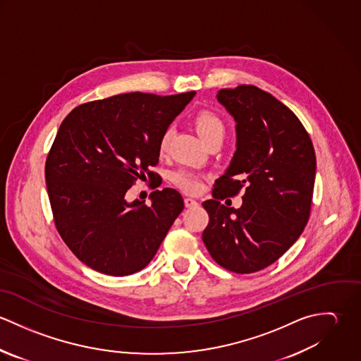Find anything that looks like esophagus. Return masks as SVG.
<instances>
[{
	"label": "esophagus",
	"mask_w": 361,
	"mask_h": 361,
	"mask_svg": "<svg viewBox=\"0 0 361 361\" xmlns=\"http://www.w3.org/2000/svg\"><path fill=\"white\" fill-rule=\"evenodd\" d=\"M185 206L188 207V208H192V207L199 206V203H197V200H195V199L186 197V199H185Z\"/></svg>",
	"instance_id": "obj_1"
}]
</instances>
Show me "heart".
<instances>
[{
  "instance_id": "obj_1",
  "label": "heart",
  "mask_w": 361,
  "mask_h": 361,
  "mask_svg": "<svg viewBox=\"0 0 361 361\" xmlns=\"http://www.w3.org/2000/svg\"><path fill=\"white\" fill-rule=\"evenodd\" d=\"M193 125L196 130L199 132L200 137L208 143L212 139H224L225 135V123L224 121L212 111L209 109H202L193 116ZM169 142H171V130L166 129L158 143V153L161 155L165 154L169 149ZM172 182L175 186L179 189L188 192V193H197L203 188V178L200 173H197L193 169L189 168H182L178 169L172 173Z\"/></svg>"
}]
</instances>
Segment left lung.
Returning <instances> with one entry per match:
<instances>
[{
  "label": "left lung",
  "mask_w": 361,
  "mask_h": 361,
  "mask_svg": "<svg viewBox=\"0 0 361 361\" xmlns=\"http://www.w3.org/2000/svg\"><path fill=\"white\" fill-rule=\"evenodd\" d=\"M218 102L236 121V152L215 180L203 232L221 267L252 274L275 262L302 235L311 211L315 153L307 130L285 104L253 85L222 89ZM244 190L240 209L220 204Z\"/></svg>",
  "instance_id": "left-lung-1"
}]
</instances>
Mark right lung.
Returning a JSON list of instances; mask_svg holds the SVG:
<instances>
[{
    "mask_svg": "<svg viewBox=\"0 0 361 361\" xmlns=\"http://www.w3.org/2000/svg\"><path fill=\"white\" fill-rule=\"evenodd\" d=\"M195 92L126 93L80 104L62 121L46 159L55 228L83 264L112 276L143 269L154 257L183 199L154 190L152 206L125 200L140 179L155 189L161 135Z\"/></svg>",
    "mask_w": 361,
    "mask_h": 361,
    "instance_id": "obj_1",
    "label": "right lung"
}]
</instances>
